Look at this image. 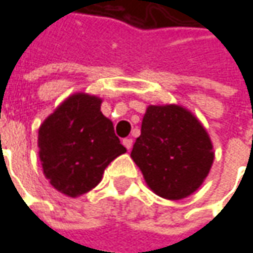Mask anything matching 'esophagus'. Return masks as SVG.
I'll return each instance as SVG.
<instances>
[{"instance_id": "1", "label": "esophagus", "mask_w": 253, "mask_h": 253, "mask_svg": "<svg viewBox=\"0 0 253 253\" xmlns=\"http://www.w3.org/2000/svg\"><path fill=\"white\" fill-rule=\"evenodd\" d=\"M123 146L130 151L131 147H133V140H131V138H125V140H123Z\"/></svg>"}]
</instances>
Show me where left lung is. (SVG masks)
<instances>
[{
    "instance_id": "1",
    "label": "left lung",
    "mask_w": 253,
    "mask_h": 253,
    "mask_svg": "<svg viewBox=\"0 0 253 253\" xmlns=\"http://www.w3.org/2000/svg\"><path fill=\"white\" fill-rule=\"evenodd\" d=\"M130 156L148 188L172 201L203 185L215 157L205 127L180 105L148 106Z\"/></svg>"
}]
</instances>
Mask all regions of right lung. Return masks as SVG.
Segmentation results:
<instances>
[{"label":"right lung","mask_w":253,"mask_h":253,"mask_svg":"<svg viewBox=\"0 0 253 253\" xmlns=\"http://www.w3.org/2000/svg\"><path fill=\"white\" fill-rule=\"evenodd\" d=\"M102 99L75 93L50 113L38 130L39 160L49 184L76 198L94 188L105 169L126 148L100 112Z\"/></svg>","instance_id":"add662e5"}]
</instances>
